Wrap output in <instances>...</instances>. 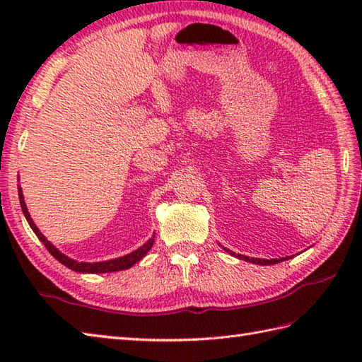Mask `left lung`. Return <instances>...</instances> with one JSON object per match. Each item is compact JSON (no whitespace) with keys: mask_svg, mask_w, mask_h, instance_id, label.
<instances>
[{"mask_svg":"<svg viewBox=\"0 0 362 362\" xmlns=\"http://www.w3.org/2000/svg\"><path fill=\"white\" fill-rule=\"evenodd\" d=\"M224 249L226 252H228L230 255L232 257H236V258H240V259H244V261H249V263H255V264H261V266H269V264H276V263H280V261H284V259H288L289 257H286V258H272V259H261V258H249V257H245V255H240V253H235V252H232V250H227L226 247H222Z\"/></svg>","mask_w":362,"mask_h":362,"instance_id":"obj_1","label":"left lung"}]
</instances>
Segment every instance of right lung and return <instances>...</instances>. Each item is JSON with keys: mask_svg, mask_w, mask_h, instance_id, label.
<instances>
[{"mask_svg": "<svg viewBox=\"0 0 362 362\" xmlns=\"http://www.w3.org/2000/svg\"><path fill=\"white\" fill-rule=\"evenodd\" d=\"M18 197H20V205H21V210H23V214H25V218L28 221V224L30 226V228L34 230V233L37 235L38 240H40L45 247L49 250L51 255L56 258L59 263L65 264L68 269H71V271H76V272H82V274H105V272H117V271H124V269H129L132 267L135 263H138L146 253H148L152 247L153 244V238H156V233H153V236L151 238V240L146 241L141 247H138L136 250L127 253V255L124 257H119V258H113V259H109V261H99V263H86V261H76L70 257H66L65 253L60 252L56 245H54L52 243H49L46 238L42 235L40 230H38V227L35 226V222L33 221V218H30V214L28 211V206H26V202H25V197H23V191H21V187L18 185Z\"/></svg>", "mask_w": 362, "mask_h": 362, "instance_id": "add662e5", "label": "right lung"}]
</instances>
